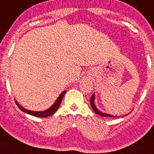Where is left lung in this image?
<instances>
[{"label":"left lung","instance_id":"left-lung-1","mask_svg":"<svg viewBox=\"0 0 154 154\" xmlns=\"http://www.w3.org/2000/svg\"><path fill=\"white\" fill-rule=\"evenodd\" d=\"M95 93H93L92 94V95L91 96V98H90V104H91L92 110L95 111L96 113L99 115V116H103V117H112V118H113V117L118 118V116H112V115L107 114V113H105V112H101V111H100L97 108V107H96V105L95 104ZM127 115H129V113Z\"/></svg>","mask_w":154,"mask_h":154}]
</instances>
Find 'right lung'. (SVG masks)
<instances>
[{"mask_svg": "<svg viewBox=\"0 0 154 154\" xmlns=\"http://www.w3.org/2000/svg\"><path fill=\"white\" fill-rule=\"evenodd\" d=\"M66 90L63 91L62 93L59 95V97H57V99L56 100V101L54 102V104L51 105L49 108H48L47 110H44V111H33V110H27V109L23 108V107L21 106V105L18 104V103L16 101V99H14V100H15V102H16V105H17V106L18 107V108H19L21 110L23 111V112H26V113H27V114L31 115V116H35V117L46 118V117H48V116H51V115H53L57 110V109L59 108V105H60V104H61V102H62L63 97H64V94L66 93Z\"/></svg>", "mask_w": 154, "mask_h": 154, "instance_id": "obj_1", "label": "right lung"}]
</instances>
